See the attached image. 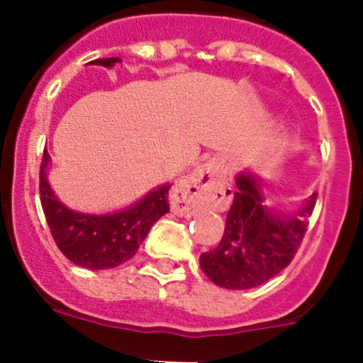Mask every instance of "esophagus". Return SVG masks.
<instances>
[{
	"mask_svg": "<svg viewBox=\"0 0 363 363\" xmlns=\"http://www.w3.org/2000/svg\"><path fill=\"white\" fill-rule=\"evenodd\" d=\"M221 182V169L218 162H207L196 171L185 176L172 191L171 209L176 216L191 218L209 207L214 200V191Z\"/></svg>",
	"mask_w": 363,
	"mask_h": 363,
	"instance_id": "1",
	"label": "esophagus"
}]
</instances>
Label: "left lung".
<instances>
[{
  "mask_svg": "<svg viewBox=\"0 0 363 363\" xmlns=\"http://www.w3.org/2000/svg\"><path fill=\"white\" fill-rule=\"evenodd\" d=\"M314 201L316 194L294 213L267 207L262 179L242 171L223 236L213 251L200 256L201 271L223 289H252L269 281L294 258Z\"/></svg>",
  "mask_w": 363,
  "mask_h": 363,
  "instance_id": "obj_1",
  "label": "left lung"
}]
</instances>
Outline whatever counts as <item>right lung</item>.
<instances>
[{
	"label": "right lung",
	"mask_w": 363,
	"mask_h": 363,
	"mask_svg": "<svg viewBox=\"0 0 363 363\" xmlns=\"http://www.w3.org/2000/svg\"><path fill=\"white\" fill-rule=\"evenodd\" d=\"M120 62V57H104L91 65L112 69ZM49 163L50 156L45 150L40 171L41 207L60 251L79 267L99 271L125 264L136 255L150 227L169 213V184L152 189L136 203L116 213L91 214L69 209L50 187Z\"/></svg>",
	"instance_id": "add662e5"
}]
</instances>
